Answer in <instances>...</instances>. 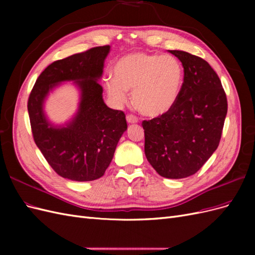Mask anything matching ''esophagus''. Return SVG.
I'll list each match as a JSON object with an SVG mask.
<instances>
[{"instance_id": "esophagus-1", "label": "esophagus", "mask_w": 255, "mask_h": 255, "mask_svg": "<svg viewBox=\"0 0 255 255\" xmlns=\"http://www.w3.org/2000/svg\"><path fill=\"white\" fill-rule=\"evenodd\" d=\"M127 121L129 123V125H135V123L138 122V118L135 117L134 115H128L127 116Z\"/></svg>"}]
</instances>
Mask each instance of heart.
Returning a JSON list of instances; mask_svg holds the SVG:
<instances>
[{
	"mask_svg": "<svg viewBox=\"0 0 255 255\" xmlns=\"http://www.w3.org/2000/svg\"><path fill=\"white\" fill-rule=\"evenodd\" d=\"M113 75L104 80L112 101L118 106L126 104L128 91H132L134 106L149 117H158L170 111L184 83V69L179 59L143 52L120 57L113 67Z\"/></svg>",
	"mask_w": 255,
	"mask_h": 255,
	"instance_id": "obj_1",
	"label": "heart"
}]
</instances>
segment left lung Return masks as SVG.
I'll list each match as a JSON object with an SVG mask.
<instances>
[{
	"instance_id": "8db88e82",
	"label": "left lung",
	"mask_w": 255,
	"mask_h": 255,
	"mask_svg": "<svg viewBox=\"0 0 255 255\" xmlns=\"http://www.w3.org/2000/svg\"><path fill=\"white\" fill-rule=\"evenodd\" d=\"M184 68V83L168 113L143 121L144 153L167 179L195 174L218 148L228 102L217 73L207 61L184 51H170Z\"/></svg>"
}]
</instances>
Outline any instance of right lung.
Wrapping results in <instances>:
<instances>
[{
	"label": "right lung",
	"instance_id": "add662e5",
	"mask_svg": "<svg viewBox=\"0 0 255 255\" xmlns=\"http://www.w3.org/2000/svg\"><path fill=\"white\" fill-rule=\"evenodd\" d=\"M110 52V45H104L54 61L29 95L27 111L34 140L54 171L65 179H100L128 129L125 113L104 103L99 84ZM66 81H72L79 90V105L70 120L57 125L48 119L44 106L49 94Z\"/></svg>",
	"mask_w": 255,
	"mask_h": 255
}]
</instances>
